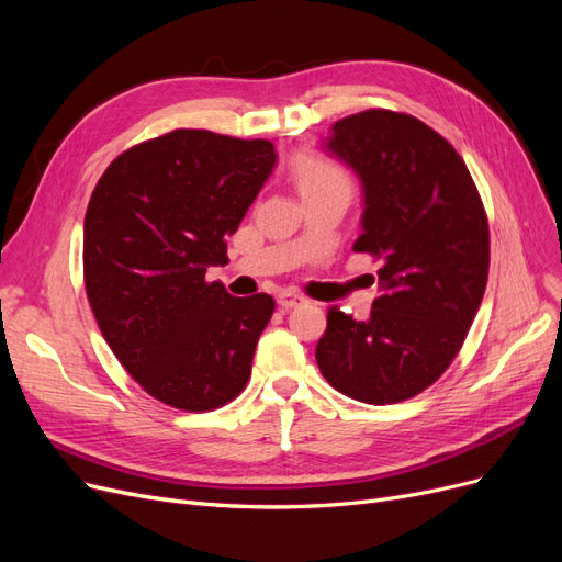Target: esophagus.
Segmentation results:
<instances>
[{
    "label": "esophagus",
    "mask_w": 562,
    "mask_h": 562,
    "mask_svg": "<svg viewBox=\"0 0 562 562\" xmlns=\"http://www.w3.org/2000/svg\"><path fill=\"white\" fill-rule=\"evenodd\" d=\"M277 302H279V307L281 310H295V307H300V304H304L307 300H304L300 293H293V291H283L279 297H277Z\"/></svg>",
    "instance_id": "esophagus-1"
}]
</instances>
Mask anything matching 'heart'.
I'll return each instance as SVG.
<instances>
[{"instance_id": "heart-1", "label": "heart", "mask_w": 562, "mask_h": 562, "mask_svg": "<svg viewBox=\"0 0 562 562\" xmlns=\"http://www.w3.org/2000/svg\"><path fill=\"white\" fill-rule=\"evenodd\" d=\"M297 184L300 192H314V190H337V187H347V173L333 161L323 159H307L297 168Z\"/></svg>"}]
</instances>
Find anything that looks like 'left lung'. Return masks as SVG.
<instances>
[{
  "label": "left lung",
  "mask_w": 562,
  "mask_h": 562,
  "mask_svg": "<svg viewBox=\"0 0 562 562\" xmlns=\"http://www.w3.org/2000/svg\"><path fill=\"white\" fill-rule=\"evenodd\" d=\"M326 149L363 184L353 250L380 260V297L366 321L328 310L316 363L339 394L401 403L443 375L464 345L487 283V215L462 157L411 114L339 119Z\"/></svg>",
  "instance_id": "8db88e82"
}]
</instances>
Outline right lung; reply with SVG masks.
<instances>
[{"label": "right lung", "instance_id": "add662e5", "mask_svg": "<svg viewBox=\"0 0 562 562\" xmlns=\"http://www.w3.org/2000/svg\"><path fill=\"white\" fill-rule=\"evenodd\" d=\"M277 164L269 140L178 128L119 155L83 217L98 328L149 396L187 413L236 398L274 297H232L209 267Z\"/></svg>", "mask_w": 562, "mask_h": 562}]
</instances>
